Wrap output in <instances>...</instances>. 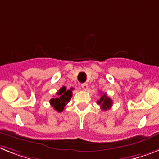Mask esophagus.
I'll return each mask as SVG.
<instances>
[{"label":"esophagus","mask_w":159,"mask_h":159,"mask_svg":"<svg viewBox=\"0 0 159 159\" xmlns=\"http://www.w3.org/2000/svg\"><path fill=\"white\" fill-rule=\"evenodd\" d=\"M81 86H82V88L83 89V90H87L88 89V86H87V83H82V85H81Z\"/></svg>","instance_id":"1"}]
</instances>
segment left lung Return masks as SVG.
<instances>
[{
	"label": "left lung",
	"instance_id": "left-lung-1",
	"mask_svg": "<svg viewBox=\"0 0 159 159\" xmlns=\"http://www.w3.org/2000/svg\"><path fill=\"white\" fill-rule=\"evenodd\" d=\"M100 93H102V92H100ZM97 104L100 105L102 110H107L112 105V100L109 97H107L106 94H103L97 101Z\"/></svg>",
	"mask_w": 159,
	"mask_h": 159
}]
</instances>
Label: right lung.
<instances>
[{
	"instance_id": "right-lung-1",
	"label": "right lung",
	"mask_w": 159,
	"mask_h": 159,
	"mask_svg": "<svg viewBox=\"0 0 159 159\" xmlns=\"http://www.w3.org/2000/svg\"><path fill=\"white\" fill-rule=\"evenodd\" d=\"M73 88H70L69 90H67L65 86L61 87L58 91L57 92V97L52 98L50 100V103L52 107H54L56 111L58 112L63 111L65 105L69 102L73 96Z\"/></svg>"
}]
</instances>
